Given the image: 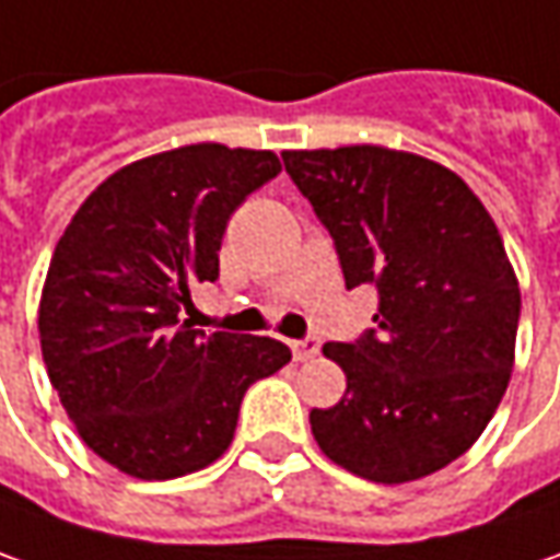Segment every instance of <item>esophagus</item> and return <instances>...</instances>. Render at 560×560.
<instances>
[{
	"mask_svg": "<svg viewBox=\"0 0 560 560\" xmlns=\"http://www.w3.org/2000/svg\"><path fill=\"white\" fill-rule=\"evenodd\" d=\"M318 338H313V335H306V338H300L291 343V350H294V357L298 359H313L318 353Z\"/></svg>",
	"mask_w": 560,
	"mask_h": 560,
	"instance_id": "1",
	"label": "esophagus"
}]
</instances>
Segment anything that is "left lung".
<instances>
[{"label":"left lung","mask_w":560,"mask_h":560,"mask_svg":"<svg viewBox=\"0 0 560 560\" xmlns=\"http://www.w3.org/2000/svg\"><path fill=\"white\" fill-rule=\"evenodd\" d=\"M281 161L347 291H377L375 325L322 347L347 394L310 412L316 443L375 483L446 468L490 424L514 362L521 291L495 222L453 170L418 154L350 145Z\"/></svg>","instance_id":"left-lung-1"}]
</instances>
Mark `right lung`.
I'll list each match as a JSON object with an SVG mask.
<instances>
[{
  "label": "right lung",
  "mask_w": 560,
  "mask_h": 560,
  "mask_svg": "<svg viewBox=\"0 0 560 560\" xmlns=\"http://www.w3.org/2000/svg\"><path fill=\"white\" fill-rule=\"evenodd\" d=\"M281 173L272 151L185 145L117 170L55 247L39 340L51 387L95 455L139 480L217 462L247 387L291 350L198 331L191 291L220 279L225 222Z\"/></svg>",
  "instance_id": "add662e5"
}]
</instances>
